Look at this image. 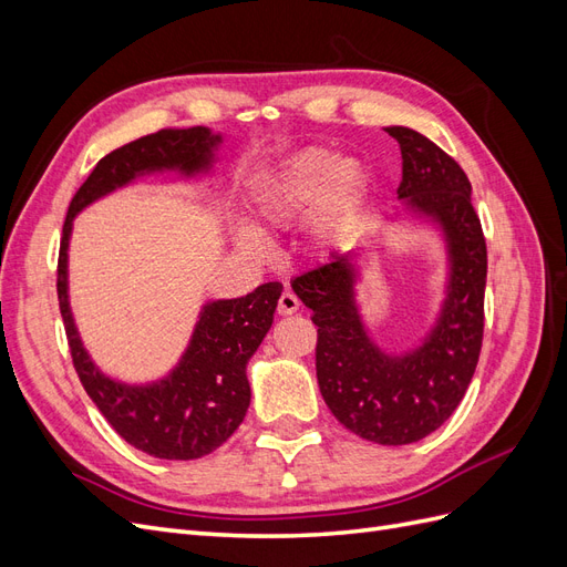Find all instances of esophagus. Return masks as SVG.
<instances>
[{
  "mask_svg": "<svg viewBox=\"0 0 567 567\" xmlns=\"http://www.w3.org/2000/svg\"><path fill=\"white\" fill-rule=\"evenodd\" d=\"M277 310H279L281 317L296 315V312L300 310V300H298L293 293H290V290H284L281 298H279V307H277Z\"/></svg>",
  "mask_w": 567,
  "mask_h": 567,
  "instance_id": "obj_1",
  "label": "esophagus"
}]
</instances>
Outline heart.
I'll use <instances>...</instances> for the list:
<instances>
[{
    "label": "heart",
    "instance_id": "1",
    "mask_svg": "<svg viewBox=\"0 0 567 567\" xmlns=\"http://www.w3.org/2000/svg\"><path fill=\"white\" fill-rule=\"evenodd\" d=\"M369 188L371 175L362 158L305 148L252 184L248 208L255 225L238 221L231 238L244 252L265 255L269 244L260 229H288L310 217L307 238L312 248L331 250L352 229Z\"/></svg>",
    "mask_w": 567,
    "mask_h": 567
}]
</instances>
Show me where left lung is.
<instances>
[{"label": "left lung", "mask_w": 567, "mask_h": 567, "mask_svg": "<svg viewBox=\"0 0 567 567\" xmlns=\"http://www.w3.org/2000/svg\"><path fill=\"white\" fill-rule=\"evenodd\" d=\"M402 151V182L392 225H431L444 250V284L431 326L411 348L385 350L357 300L367 248L336 252L290 288L312 310L317 381L331 414L375 444L419 442L447 421L477 367L485 323L487 248L466 173L421 132L392 125Z\"/></svg>", "instance_id": "left-lung-1"}]
</instances>
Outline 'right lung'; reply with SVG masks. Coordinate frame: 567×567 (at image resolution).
<instances>
[{"mask_svg":"<svg viewBox=\"0 0 567 567\" xmlns=\"http://www.w3.org/2000/svg\"><path fill=\"white\" fill-rule=\"evenodd\" d=\"M221 134L210 127L161 130L101 158L71 200L59 252V307L80 383L115 433L156 458L192 461L225 444L250 406L246 367L274 323L284 286L269 281L231 300H208L177 364L156 381H117L84 348L71 310L68 250L73 221L92 203L144 177L194 182L215 175Z\"/></svg>","mask_w":567,"mask_h":567,"instance_id":"add662e5","label":"right lung"}]
</instances>
